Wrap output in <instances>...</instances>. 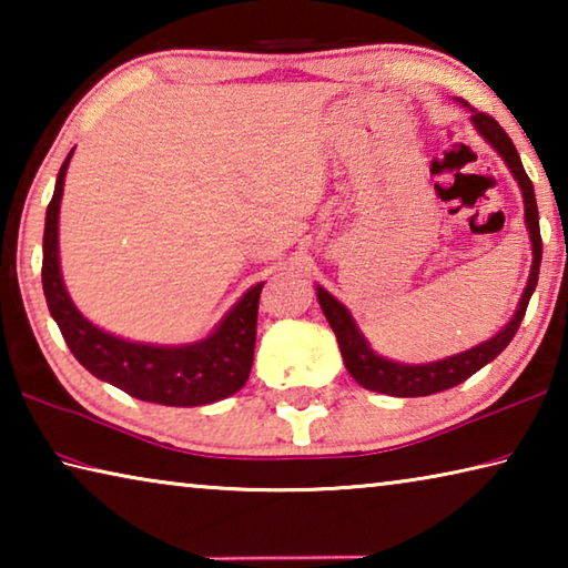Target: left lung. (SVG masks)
<instances>
[{"label": "left lung", "instance_id": "obj_1", "mask_svg": "<svg viewBox=\"0 0 568 568\" xmlns=\"http://www.w3.org/2000/svg\"><path fill=\"white\" fill-rule=\"evenodd\" d=\"M476 130L484 134V138L491 142L496 148L498 155L506 160V165L511 168L514 178L518 180L524 192V205H526V225H528V235H531V245H534V265H531V275H528V285L521 295V303H518V311L511 318V323L506 325L501 333H496L491 341L476 345L466 353L450 355V358L436 361V363H426V365H403V363H393L381 358L371 351V345L365 343L361 331L355 328V323L351 318V313L345 311V305H341L335 297L318 287V301L328 318L331 328L338 338L345 368H348L351 376L361 383L363 388L376 390V393H386V396H398V398H416V396H430V393L438 390H448L464 383L466 378L474 376L476 371L484 368L486 363H491L498 353H501L521 325L528 301H531L534 287L538 283V267H541V230H538V207H536V195H534V185L528 180L526 170L521 165V158L514 148V142L508 134L504 132L501 124H498L491 114L486 112H474L470 114Z\"/></svg>", "mask_w": 568, "mask_h": 568}]
</instances>
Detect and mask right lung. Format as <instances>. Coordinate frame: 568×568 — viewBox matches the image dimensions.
<instances>
[{"label":"right lung","mask_w":568,"mask_h":568,"mask_svg":"<svg viewBox=\"0 0 568 568\" xmlns=\"http://www.w3.org/2000/svg\"><path fill=\"white\" fill-rule=\"evenodd\" d=\"M70 158L72 152L62 162L54 195L47 205L42 243V287L47 307L60 325L67 348L92 376L112 383L132 398L185 408L233 396L245 386L253 368L257 303H261L263 283L250 287L210 338L180 345V348L130 343L94 328L67 295L60 275V257H57V220H60L64 172Z\"/></svg>","instance_id":"1"}]
</instances>
